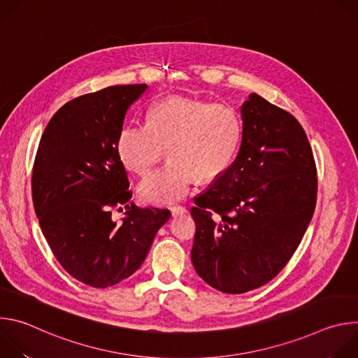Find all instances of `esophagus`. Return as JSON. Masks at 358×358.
I'll list each match as a JSON object with an SVG mask.
<instances>
[{
	"mask_svg": "<svg viewBox=\"0 0 358 358\" xmlns=\"http://www.w3.org/2000/svg\"><path fill=\"white\" fill-rule=\"evenodd\" d=\"M188 211L184 208V207H173L171 208V214H173V217H180V215H184V214H187Z\"/></svg>",
	"mask_w": 358,
	"mask_h": 358,
	"instance_id": "1",
	"label": "esophagus"
}]
</instances>
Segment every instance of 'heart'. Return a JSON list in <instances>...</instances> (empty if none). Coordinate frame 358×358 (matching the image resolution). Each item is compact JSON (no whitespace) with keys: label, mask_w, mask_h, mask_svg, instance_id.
I'll list each match as a JSON object with an SVG mask.
<instances>
[{"label":"heart","mask_w":358,"mask_h":358,"mask_svg":"<svg viewBox=\"0 0 358 358\" xmlns=\"http://www.w3.org/2000/svg\"><path fill=\"white\" fill-rule=\"evenodd\" d=\"M242 123L228 105L170 96L148 112V123H127L117 137L123 164L145 174L170 151L171 163L148 174L137 187L138 196L151 206H169L187 196L195 177L211 181L235 160Z\"/></svg>","instance_id":"heart-1"}]
</instances>
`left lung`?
Returning <instances> with one entry per match:
<instances>
[{
    "instance_id": "8db88e82",
    "label": "left lung",
    "mask_w": 358,
    "mask_h": 358,
    "mask_svg": "<svg viewBox=\"0 0 358 358\" xmlns=\"http://www.w3.org/2000/svg\"><path fill=\"white\" fill-rule=\"evenodd\" d=\"M241 117L236 159L191 208L194 269L232 294L264 286L285 268L317 196L313 151L300 123L257 93L243 101Z\"/></svg>"
}]
</instances>
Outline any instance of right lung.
<instances>
[{
	"label": "right lung",
	"mask_w": 358,
	"mask_h": 358,
	"mask_svg": "<svg viewBox=\"0 0 358 358\" xmlns=\"http://www.w3.org/2000/svg\"><path fill=\"white\" fill-rule=\"evenodd\" d=\"M147 89L116 85L79 96L49 120L32 171V201L42 234L64 269L105 289L144 262L169 210L140 208L117 152L129 106ZM127 206L122 223L111 208ZM121 209V208H120Z\"/></svg>",
	"instance_id": "add662e5"
}]
</instances>
